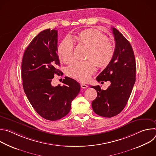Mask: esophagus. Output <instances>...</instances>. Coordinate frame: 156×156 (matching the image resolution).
I'll return each mask as SVG.
<instances>
[{
	"instance_id": "esophagus-1",
	"label": "esophagus",
	"mask_w": 156,
	"mask_h": 156,
	"mask_svg": "<svg viewBox=\"0 0 156 156\" xmlns=\"http://www.w3.org/2000/svg\"><path fill=\"white\" fill-rule=\"evenodd\" d=\"M80 85H81V87L82 88H87V85L86 84H84V83H81L80 84Z\"/></svg>"
}]
</instances>
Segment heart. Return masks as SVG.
I'll use <instances>...</instances> for the list:
<instances>
[{"mask_svg": "<svg viewBox=\"0 0 156 156\" xmlns=\"http://www.w3.org/2000/svg\"><path fill=\"white\" fill-rule=\"evenodd\" d=\"M80 44L88 48L85 61H75L66 69V74L75 79L85 81L95 72L96 64L100 68L106 67L112 61L114 49L107 37L96 29H87L78 34ZM75 42L72 37H65L58 47L59 56L65 63L75 57Z\"/></svg>", "mask_w": 156, "mask_h": 156, "instance_id": "1", "label": "heart"}]
</instances>
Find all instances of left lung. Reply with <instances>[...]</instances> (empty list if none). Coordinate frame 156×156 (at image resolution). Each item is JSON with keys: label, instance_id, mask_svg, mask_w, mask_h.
<instances>
[{"label": "left lung", "instance_id": "left-lung-1", "mask_svg": "<svg viewBox=\"0 0 156 156\" xmlns=\"http://www.w3.org/2000/svg\"><path fill=\"white\" fill-rule=\"evenodd\" d=\"M112 30L115 41L114 55L96 78L98 82L110 81L111 84L106 90H102L99 85L91 86L98 93L92 102L94 112L108 118L118 115L125 108L136 81V71L135 55L129 42L117 29Z\"/></svg>", "mask_w": 156, "mask_h": 156}]
</instances>
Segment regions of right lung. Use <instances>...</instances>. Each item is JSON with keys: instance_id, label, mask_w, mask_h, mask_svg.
Returning <instances> with one entry per match:
<instances>
[{"instance_id": "obj_1", "label": "right lung", "mask_w": 156, "mask_h": 156, "mask_svg": "<svg viewBox=\"0 0 156 156\" xmlns=\"http://www.w3.org/2000/svg\"><path fill=\"white\" fill-rule=\"evenodd\" d=\"M57 31L39 33L26 49L21 63L24 91L36 112L48 120H59L67 115L72 101L80 91L76 80L65 77L63 86H52V80L60 75L57 54Z\"/></svg>"}]
</instances>
